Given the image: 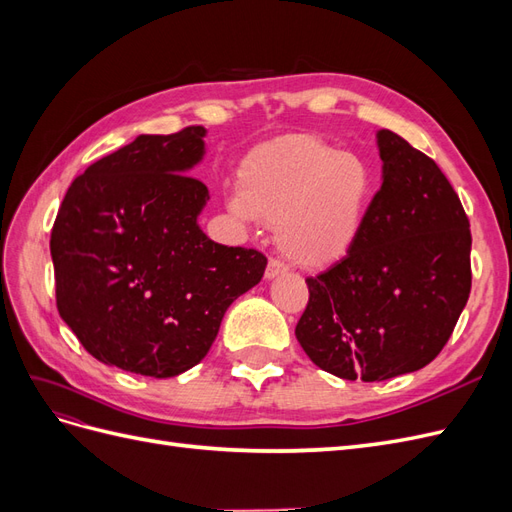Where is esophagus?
<instances>
[{
  "label": "esophagus",
  "instance_id": "34e87169",
  "mask_svg": "<svg viewBox=\"0 0 512 512\" xmlns=\"http://www.w3.org/2000/svg\"><path fill=\"white\" fill-rule=\"evenodd\" d=\"M286 271H288V267L284 265L282 260L269 258V265H267V269H265V277H267V280H273V277H277V275H284Z\"/></svg>",
  "mask_w": 512,
  "mask_h": 512
}]
</instances>
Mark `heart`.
<instances>
[{
    "label": "heart",
    "mask_w": 512,
    "mask_h": 512,
    "mask_svg": "<svg viewBox=\"0 0 512 512\" xmlns=\"http://www.w3.org/2000/svg\"><path fill=\"white\" fill-rule=\"evenodd\" d=\"M230 209L275 224L277 247L301 267L342 260L359 241L374 198L371 168L320 136L294 134L260 145L239 170Z\"/></svg>",
    "instance_id": "b5f03b06"
}]
</instances>
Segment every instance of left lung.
<instances>
[{"mask_svg": "<svg viewBox=\"0 0 512 512\" xmlns=\"http://www.w3.org/2000/svg\"><path fill=\"white\" fill-rule=\"evenodd\" d=\"M382 185L352 250L316 277L297 322L305 354L329 374L380 382L431 363L472 288L468 215L438 164L378 132Z\"/></svg>", "mask_w": 512, "mask_h": 512, "instance_id": "left-lung-1", "label": "left lung"}]
</instances>
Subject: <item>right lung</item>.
Returning a JSON list of instances; mask_svg holds the SVG:
<instances>
[{"label": "right lung", "mask_w": 512, "mask_h": 512, "mask_svg": "<svg viewBox=\"0 0 512 512\" xmlns=\"http://www.w3.org/2000/svg\"><path fill=\"white\" fill-rule=\"evenodd\" d=\"M203 136V126L141 134L76 177L57 211L59 316L106 365L183 374L265 273V254L215 243L196 222L209 190L185 173L203 160Z\"/></svg>", "instance_id": "add662e5"}]
</instances>
